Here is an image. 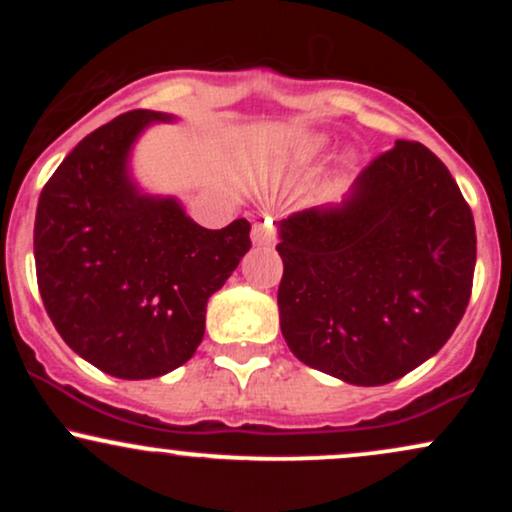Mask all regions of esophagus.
Segmentation results:
<instances>
[{
	"label": "esophagus",
	"instance_id": "esophagus-1",
	"mask_svg": "<svg viewBox=\"0 0 512 512\" xmlns=\"http://www.w3.org/2000/svg\"><path fill=\"white\" fill-rule=\"evenodd\" d=\"M276 238V228L269 216H255V226H252V240H255L257 245L262 243H272Z\"/></svg>",
	"mask_w": 512,
	"mask_h": 512
}]
</instances>
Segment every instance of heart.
I'll return each instance as SVG.
<instances>
[{"mask_svg": "<svg viewBox=\"0 0 512 512\" xmlns=\"http://www.w3.org/2000/svg\"><path fill=\"white\" fill-rule=\"evenodd\" d=\"M325 146H327V139L320 137V134H298V137L291 142L293 154L298 158H313L320 154Z\"/></svg>", "mask_w": 512, "mask_h": 512, "instance_id": "b5f03b06", "label": "heart"}]
</instances>
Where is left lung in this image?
<instances>
[{
	"label": "left lung",
	"instance_id": "1",
	"mask_svg": "<svg viewBox=\"0 0 512 512\" xmlns=\"http://www.w3.org/2000/svg\"><path fill=\"white\" fill-rule=\"evenodd\" d=\"M281 334L298 361L351 385H387L438 354L472 296L477 231L445 163L399 142L339 207L281 223Z\"/></svg>",
	"mask_w": 512,
	"mask_h": 512
}]
</instances>
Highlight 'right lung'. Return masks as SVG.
<instances>
[{"label":"right lung","instance_id":"1","mask_svg":"<svg viewBox=\"0 0 512 512\" xmlns=\"http://www.w3.org/2000/svg\"><path fill=\"white\" fill-rule=\"evenodd\" d=\"M154 110H129L81 139L45 182L33 228L38 291L69 349L122 380L195 356L204 313L240 257L250 221L197 226L175 199L139 195L127 156Z\"/></svg>","mask_w":512,"mask_h":512}]
</instances>
